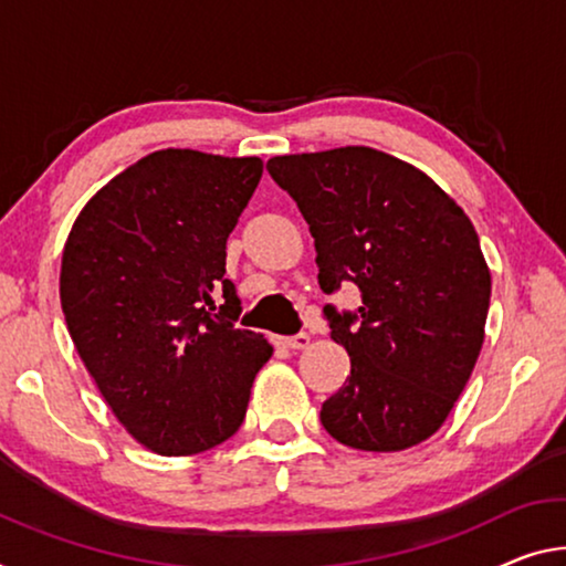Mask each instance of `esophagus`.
<instances>
[{"instance_id":"esophagus-1","label":"esophagus","mask_w":566,"mask_h":566,"mask_svg":"<svg viewBox=\"0 0 566 566\" xmlns=\"http://www.w3.org/2000/svg\"><path fill=\"white\" fill-rule=\"evenodd\" d=\"M277 342H281L283 346H289V349H306L308 342H311V336L306 332H301V334H295V336L277 338Z\"/></svg>"}]
</instances>
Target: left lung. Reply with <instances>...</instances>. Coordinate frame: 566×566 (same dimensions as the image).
<instances>
[{"instance_id": "1", "label": "left lung", "mask_w": 566, "mask_h": 566, "mask_svg": "<svg viewBox=\"0 0 566 566\" xmlns=\"http://www.w3.org/2000/svg\"><path fill=\"white\" fill-rule=\"evenodd\" d=\"M268 171L308 222L321 291L361 293L356 311L324 308L352 374L321 424L371 453L420 446L483 346L491 271L473 222L428 174L369 146L273 156Z\"/></svg>"}]
</instances>
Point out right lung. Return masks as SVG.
<instances>
[{"label":"right lung","instance_id":"1","mask_svg":"<svg viewBox=\"0 0 566 566\" xmlns=\"http://www.w3.org/2000/svg\"><path fill=\"white\" fill-rule=\"evenodd\" d=\"M260 177L258 156L154 151L101 187L67 234V332L151 453L195 455L232 438L273 354L263 334L234 326L242 308L224 277L228 238Z\"/></svg>","mask_w":566,"mask_h":566}]
</instances>
